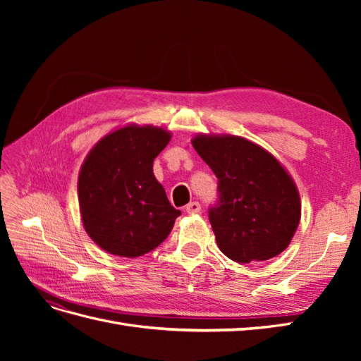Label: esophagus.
<instances>
[{"mask_svg": "<svg viewBox=\"0 0 361 361\" xmlns=\"http://www.w3.org/2000/svg\"><path fill=\"white\" fill-rule=\"evenodd\" d=\"M202 209V206L199 202H191L187 204V207H185V211H187L190 215H194V214H199Z\"/></svg>", "mask_w": 361, "mask_h": 361, "instance_id": "esophagus-1", "label": "esophagus"}]
</instances>
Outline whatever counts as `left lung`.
Here are the masks:
<instances>
[{
  "label": "left lung",
  "mask_w": 361,
  "mask_h": 361,
  "mask_svg": "<svg viewBox=\"0 0 361 361\" xmlns=\"http://www.w3.org/2000/svg\"><path fill=\"white\" fill-rule=\"evenodd\" d=\"M194 149L218 178L220 203L209 211L216 245L239 264L279 256L301 220L289 171L262 146L231 134H195Z\"/></svg>",
  "instance_id": "1"
}]
</instances>
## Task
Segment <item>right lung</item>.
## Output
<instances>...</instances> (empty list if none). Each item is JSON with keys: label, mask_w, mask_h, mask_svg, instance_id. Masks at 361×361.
Wrapping results in <instances>:
<instances>
[{"label": "right lung", "mask_w": 361, "mask_h": 361, "mask_svg": "<svg viewBox=\"0 0 361 361\" xmlns=\"http://www.w3.org/2000/svg\"><path fill=\"white\" fill-rule=\"evenodd\" d=\"M170 140L166 128L129 123L104 135L87 154L78 174L81 221L106 253L138 257L171 232L180 211L154 174V159Z\"/></svg>", "instance_id": "1"}]
</instances>
